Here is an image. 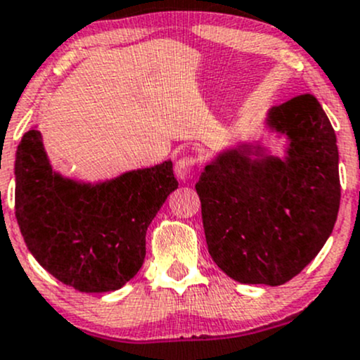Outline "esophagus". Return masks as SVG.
Masks as SVG:
<instances>
[{
	"label": "esophagus",
	"instance_id": "1",
	"mask_svg": "<svg viewBox=\"0 0 360 360\" xmlns=\"http://www.w3.org/2000/svg\"><path fill=\"white\" fill-rule=\"evenodd\" d=\"M198 164V159H196L195 155H184L181 157L179 160L176 162V165H174V172H176L177 179H186L189 176V172L195 169V165Z\"/></svg>",
	"mask_w": 360,
	"mask_h": 360
}]
</instances>
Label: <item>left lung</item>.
Wrapping results in <instances>:
<instances>
[{"mask_svg":"<svg viewBox=\"0 0 360 360\" xmlns=\"http://www.w3.org/2000/svg\"><path fill=\"white\" fill-rule=\"evenodd\" d=\"M266 124L289 140L285 159L259 145L224 150L195 188L217 266L240 283L275 287L325 246L340 207V176L335 129L311 94L271 108Z\"/></svg>","mask_w":360,"mask_h":360,"instance_id":"left-lung-1","label":"left lung"}]
</instances>
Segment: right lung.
I'll return each instance as SVG.
<instances>
[{"label":"right lung","mask_w":360,"mask_h":360,"mask_svg":"<svg viewBox=\"0 0 360 360\" xmlns=\"http://www.w3.org/2000/svg\"><path fill=\"white\" fill-rule=\"evenodd\" d=\"M15 215L27 248L59 282L117 290L145 259V236L177 188L172 162L90 184L54 172L41 131L25 133L15 160Z\"/></svg>","instance_id":"1"}]
</instances>
